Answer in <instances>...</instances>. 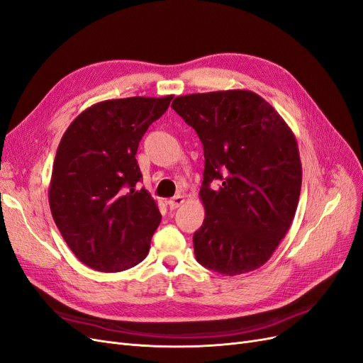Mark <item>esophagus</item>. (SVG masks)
Segmentation results:
<instances>
[{"mask_svg": "<svg viewBox=\"0 0 363 363\" xmlns=\"http://www.w3.org/2000/svg\"><path fill=\"white\" fill-rule=\"evenodd\" d=\"M184 201H186V200H184V195H175L174 199H171V200L167 201V204H168V207L171 208V211H174V208L180 207Z\"/></svg>", "mask_w": 363, "mask_h": 363, "instance_id": "esophagus-1", "label": "esophagus"}]
</instances>
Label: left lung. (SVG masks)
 <instances>
[{
	"mask_svg": "<svg viewBox=\"0 0 363 363\" xmlns=\"http://www.w3.org/2000/svg\"><path fill=\"white\" fill-rule=\"evenodd\" d=\"M171 107L204 150L206 218L194 233L196 260L225 276L260 268L288 233L300 200L303 171L292 130L245 89L182 95Z\"/></svg>",
	"mask_w": 363,
	"mask_h": 363,
	"instance_id": "8db88e82",
	"label": "left lung"
}]
</instances>
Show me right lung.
Wrapping results in <instances>:
<instances>
[{"instance_id": "right-lung-1", "label": "right lung", "mask_w": 363, "mask_h": 363, "mask_svg": "<svg viewBox=\"0 0 363 363\" xmlns=\"http://www.w3.org/2000/svg\"><path fill=\"white\" fill-rule=\"evenodd\" d=\"M172 100L130 96L87 107L65 131L48 189L54 223L75 257L92 269L119 272L150 251L162 215L145 189L136 151Z\"/></svg>"}]
</instances>
